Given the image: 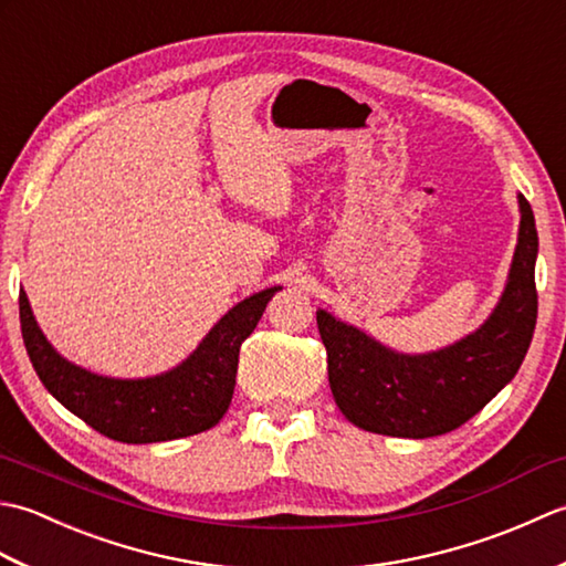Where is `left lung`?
I'll list each match as a JSON object with an SVG mask.
<instances>
[{"instance_id": "obj_1", "label": "left lung", "mask_w": 566, "mask_h": 566, "mask_svg": "<svg viewBox=\"0 0 566 566\" xmlns=\"http://www.w3.org/2000/svg\"><path fill=\"white\" fill-rule=\"evenodd\" d=\"M521 228L506 290L467 338L426 355L389 350L318 308L333 399L353 426L391 438H432L464 426L515 377L537 321V231L518 195Z\"/></svg>"}]
</instances>
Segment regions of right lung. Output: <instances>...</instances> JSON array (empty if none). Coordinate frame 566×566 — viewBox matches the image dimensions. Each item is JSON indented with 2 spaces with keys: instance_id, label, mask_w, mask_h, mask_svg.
I'll return each mask as SVG.
<instances>
[{
  "instance_id": "add662e5",
  "label": "right lung",
  "mask_w": 566,
  "mask_h": 566,
  "mask_svg": "<svg viewBox=\"0 0 566 566\" xmlns=\"http://www.w3.org/2000/svg\"><path fill=\"white\" fill-rule=\"evenodd\" d=\"M262 290L235 304L182 365L146 379L94 375L60 357L33 318L27 292L19 294L21 335L35 375L67 411L102 436L128 442H165L213 428L235 389L238 353L255 331L274 292Z\"/></svg>"
}]
</instances>
